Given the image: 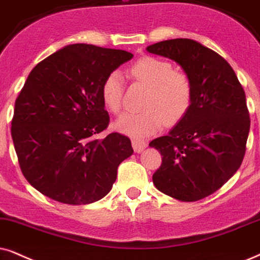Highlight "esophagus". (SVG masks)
Returning <instances> with one entry per match:
<instances>
[{"label":"esophagus","mask_w":260,"mask_h":260,"mask_svg":"<svg viewBox=\"0 0 260 260\" xmlns=\"http://www.w3.org/2000/svg\"><path fill=\"white\" fill-rule=\"evenodd\" d=\"M132 146H133V150L136 151V152L139 153L144 149H145L146 143L144 140L138 139V138H133V139H132Z\"/></svg>","instance_id":"obj_1"}]
</instances>
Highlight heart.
Wrapping results in <instances>:
<instances>
[{"instance_id":"b5f03b06","label":"heart","mask_w":260,"mask_h":260,"mask_svg":"<svg viewBox=\"0 0 260 260\" xmlns=\"http://www.w3.org/2000/svg\"><path fill=\"white\" fill-rule=\"evenodd\" d=\"M134 81L145 85L147 93L140 113H127L117 120L116 129L132 137H147L167 126L179 123L186 116L193 102V85L189 77L174 71L168 61L144 56L129 68ZM123 83L121 75L113 72L102 84V101L111 113L117 114L122 107Z\"/></svg>"}]
</instances>
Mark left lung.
Returning a JSON list of instances; mask_svg holds the SVG:
<instances>
[{
	"label": "left lung",
	"instance_id": "left-lung-1",
	"mask_svg": "<svg viewBox=\"0 0 260 260\" xmlns=\"http://www.w3.org/2000/svg\"><path fill=\"white\" fill-rule=\"evenodd\" d=\"M146 50L179 63L193 85L186 116L149 144L162 156L153 183L172 198L197 202L221 188L241 166L251 124L245 91L221 55L192 39H169Z\"/></svg>",
	"mask_w": 260,
	"mask_h": 260
}]
</instances>
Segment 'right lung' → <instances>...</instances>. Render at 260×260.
<instances>
[{"label": "right lung", "instance_id": "obj_1", "mask_svg": "<svg viewBox=\"0 0 260 260\" xmlns=\"http://www.w3.org/2000/svg\"><path fill=\"white\" fill-rule=\"evenodd\" d=\"M131 52L72 44L39 62L15 101L12 138L25 179L42 194L70 205L110 192L129 138L100 133L109 124L102 84Z\"/></svg>", "mask_w": 260, "mask_h": 260}]
</instances>
